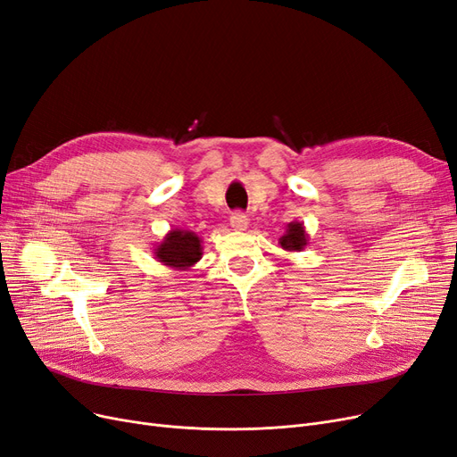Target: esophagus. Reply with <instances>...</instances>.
<instances>
[{
  "label": "esophagus",
  "mask_w": 457,
  "mask_h": 457,
  "mask_svg": "<svg viewBox=\"0 0 457 457\" xmlns=\"http://www.w3.org/2000/svg\"><path fill=\"white\" fill-rule=\"evenodd\" d=\"M248 218H246V214L245 212H241V211H235L233 214H231V218H229V226L235 229V231H245L246 228H248Z\"/></svg>",
  "instance_id": "obj_1"
}]
</instances>
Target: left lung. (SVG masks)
Returning <instances> with one entry per match:
<instances>
[{"instance_id": "left-lung-1", "label": "left lung", "mask_w": 457, "mask_h": 457, "mask_svg": "<svg viewBox=\"0 0 457 457\" xmlns=\"http://www.w3.org/2000/svg\"><path fill=\"white\" fill-rule=\"evenodd\" d=\"M310 235L306 233V228L303 222H289L286 228V233L280 237V246L286 252H301L306 248Z\"/></svg>"}]
</instances>
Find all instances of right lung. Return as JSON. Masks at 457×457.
I'll list each match as a JSON object with an SVG mask.
<instances>
[{
	"mask_svg": "<svg viewBox=\"0 0 457 457\" xmlns=\"http://www.w3.org/2000/svg\"><path fill=\"white\" fill-rule=\"evenodd\" d=\"M154 260L173 270H188L202 260V239L188 229H170L153 248Z\"/></svg>",
	"mask_w": 457,
	"mask_h": 457,
	"instance_id": "obj_1",
	"label": "right lung"
}]
</instances>
